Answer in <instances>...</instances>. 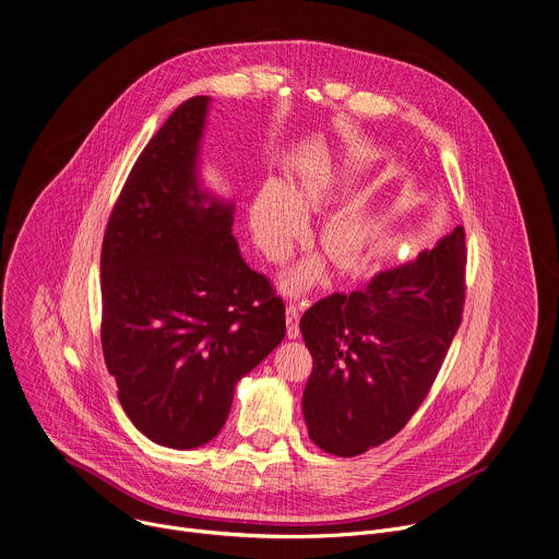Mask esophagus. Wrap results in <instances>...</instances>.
<instances>
[{"mask_svg":"<svg viewBox=\"0 0 559 559\" xmlns=\"http://www.w3.org/2000/svg\"><path fill=\"white\" fill-rule=\"evenodd\" d=\"M285 321H287V338H298V321H300V307L287 305L285 307Z\"/></svg>","mask_w":559,"mask_h":559,"instance_id":"34e87169","label":"esophagus"}]
</instances>
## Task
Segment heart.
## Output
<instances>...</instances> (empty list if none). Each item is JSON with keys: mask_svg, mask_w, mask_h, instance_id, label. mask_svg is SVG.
<instances>
[{"mask_svg": "<svg viewBox=\"0 0 559 559\" xmlns=\"http://www.w3.org/2000/svg\"><path fill=\"white\" fill-rule=\"evenodd\" d=\"M334 175H316L294 188L278 179L265 181L250 205V227L257 246L270 261H283L305 234L307 214L323 207L334 192ZM318 241L343 265L358 261L367 243L365 218L354 210H341L325 218L318 231ZM328 274L321 257H307L278 276V287L289 294H302L318 285Z\"/></svg>", "mask_w": 559, "mask_h": 559, "instance_id": "heart-1", "label": "heart"}]
</instances>
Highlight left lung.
<instances>
[{"label": "left lung", "instance_id": "left-lung-1", "mask_svg": "<svg viewBox=\"0 0 559 559\" xmlns=\"http://www.w3.org/2000/svg\"><path fill=\"white\" fill-rule=\"evenodd\" d=\"M464 265L457 225L433 250L302 313L300 334L313 358L302 416L316 447L354 457L409 423L460 328Z\"/></svg>", "mask_w": 559, "mask_h": 559}]
</instances>
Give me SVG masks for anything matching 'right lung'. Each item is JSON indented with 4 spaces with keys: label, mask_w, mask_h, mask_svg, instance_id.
Here are the masks:
<instances>
[{
    "label": "right lung",
    "mask_w": 559,
    "mask_h": 559,
    "mask_svg": "<svg viewBox=\"0 0 559 559\" xmlns=\"http://www.w3.org/2000/svg\"><path fill=\"white\" fill-rule=\"evenodd\" d=\"M210 97L183 102L139 154L102 248V347L126 416L197 449L234 386L285 338V305L241 257L234 201L201 181Z\"/></svg>",
    "instance_id": "add662e5"
}]
</instances>
